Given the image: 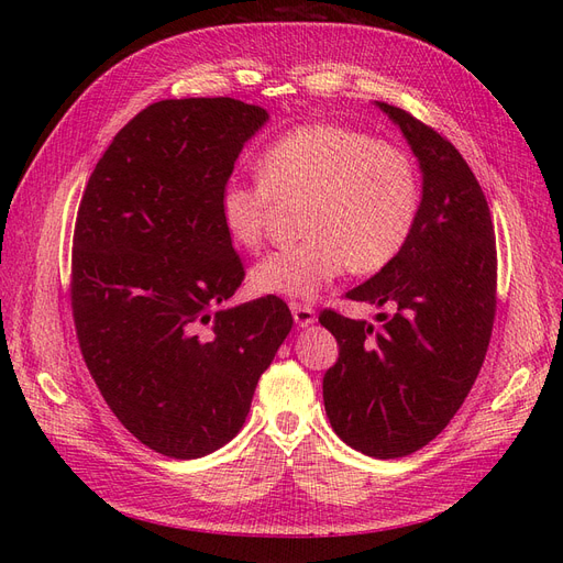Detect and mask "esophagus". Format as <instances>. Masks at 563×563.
<instances>
[{
  "label": "esophagus",
  "instance_id": "1",
  "mask_svg": "<svg viewBox=\"0 0 563 563\" xmlns=\"http://www.w3.org/2000/svg\"><path fill=\"white\" fill-rule=\"evenodd\" d=\"M291 312L298 327H310V323L317 321V312L312 305H305V302H291Z\"/></svg>",
  "mask_w": 563,
  "mask_h": 563
}]
</instances>
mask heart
<instances>
[{
  "label": "heart",
  "mask_w": 563,
  "mask_h": 563,
  "mask_svg": "<svg viewBox=\"0 0 563 563\" xmlns=\"http://www.w3.org/2000/svg\"><path fill=\"white\" fill-rule=\"evenodd\" d=\"M291 201H300L302 240L253 265L255 294L314 298L347 267H387L416 228L420 180L397 145L343 124H305L261 152L258 178L223 185L220 223L236 246L258 249L277 203Z\"/></svg>",
  "instance_id": "1"
}]
</instances>
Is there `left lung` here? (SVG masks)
<instances>
[{
  "instance_id": "1",
  "label": "left lung",
  "mask_w": 563,
  "mask_h": 563,
  "mask_svg": "<svg viewBox=\"0 0 563 563\" xmlns=\"http://www.w3.org/2000/svg\"><path fill=\"white\" fill-rule=\"evenodd\" d=\"M404 131L422 168V201L401 253L345 294L385 305L378 327L327 308L338 340L323 373L333 432L373 457H404L446 428L479 376L498 305L490 209L472 168L439 131L378 103Z\"/></svg>"
}]
</instances>
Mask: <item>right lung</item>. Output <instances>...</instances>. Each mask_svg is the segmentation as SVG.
Wrapping results in <instances>:
<instances>
[{
	"label": "right lung",
	"mask_w": 563,
	"mask_h": 563,
	"mask_svg": "<svg viewBox=\"0 0 563 563\" xmlns=\"http://www.w3.org/2000/svg\"><path fill=\"white\" fill-rule=\"evenodd\" d=\"M265 119L228 96L152 103L114 135L79 201L70 305L81 356L117 420L168 457L213 453L242 430L294 327L277 296L218 308L246 275L220 190Z\"/></svg>",
	"instance_id": "add662e5"
}]
</instances>
